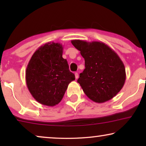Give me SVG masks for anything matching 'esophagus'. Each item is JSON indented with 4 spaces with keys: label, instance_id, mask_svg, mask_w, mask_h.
I'll list each match as a JSON object with an SVG mask.
<instances>
[{
    "label": "esophagus",
    "instance_id": "34e87169",
    "mask_svg": "<svg viewBox=\"0 0 146 146\" xmlns=\"http://www.w3.org/2000/svg\"><path fill=\"white\" fill-rule=\"evenodd\" d=\"M75 78H76V79L78 78V74L77 72L75 73Z\"/></svg>",
    "mask_w": 146,
    "mask_h": 146
}]
</instances>
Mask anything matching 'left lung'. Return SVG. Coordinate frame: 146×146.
Instances as JSON below:
<instances>
[{
    "instance_id": "8db88e82",
    "label": "left lung",
    "mask_w": 146,
    "mask_h": 146,
    "mask_svg": "<svg viewBox=\"0 0 146 146\" xmlns=\"http://www.w3.org/2000/svg\"><path fill=\"white\" fill-rule=\"evenodd\" d=\"M71 42L84 58L85 69L77 82L85 94L96 103L113 98L126 78L124 64L119 56L102 42L72 40Z\"/></svg>"
}]
</instances>
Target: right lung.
I'll list each match as a JSON object with an SVG mask.
<instances>
[{"instance_id":"add662e5","label":"right lung","mask_w":146,"mask_h":146,"mask_svg":"<svg viewBox=\"0 0 146 146\" xmlns=\"http://www.w3.org/2000/svg\"><path fill=\"white\" fill-rule=\"evenodd\" d=\"M62 53L61 44L46 43L35 51L28 64L26 83L33 97L41 104L54 106L60 102L68 84L75 80Z\"/></svg>"}]
</instances>
